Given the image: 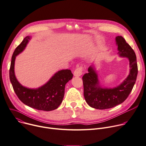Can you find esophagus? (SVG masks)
<instances>
[{
  "instance_id": "1",
  "label": "esophagus",
  "mask_w": 146,
  "mask_h": 146,
  "mask_svg": "<svg viewBox=\"0 0 146 146\" xmlns=\"http://www.w3.org/2000/svg\"><path fill=\"white\" fill-rule=\"evenodd\" d=\"M83 68L82 67V66L76 68L74 72V76L76 77L80 76L83 74Z\"/></svg>"
}]
</instances>
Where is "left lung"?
<instances>
[{
	"instance_id": "8db88e82",
	"label": "left lung",
	"mask_w": 146,
	"mask_h": 146,
	"mask_svg": "<svg viewBox=\"0 0 146 146\" xmlns=\"http://www.w3.org/2000/svg\"><path fill=\"white\" fill-rule=\"evenodd\" d=\"M116 42L118 54L129 60V74L119 86L113 88H103L99 86L94 68L89 67L88 73L83 76V82L85 100L92 108L106 110L122 104L128 97L136 81L138 68L135 51L122 36H117Z\"/></svg>"
}]
</instances>
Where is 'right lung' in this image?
I'll return each instance as SVG.
<instances>
[{
  "instance_id": "obj_1",
  "label": "right lung",
  "mask_w": 146,
  "mask_h": 146,
  "mask_svg": "<svg viewBox=\"0 0 146 146\" xmlns=\"http://www.w3.org/2000/svg\"><path fill=\"white\" fill-rule=\"evenodd\" d=\"M30 36L24 38L16 48L11 58L9 76L13 90L19 100L29 107L44 111H50L58 108L63 101L65 85L73 77L70 70L59 71L53 76L45 84L36 89L26 88L17 81L15 74L16 56L25 48Z\"/></svg>"
}]
</instances>
